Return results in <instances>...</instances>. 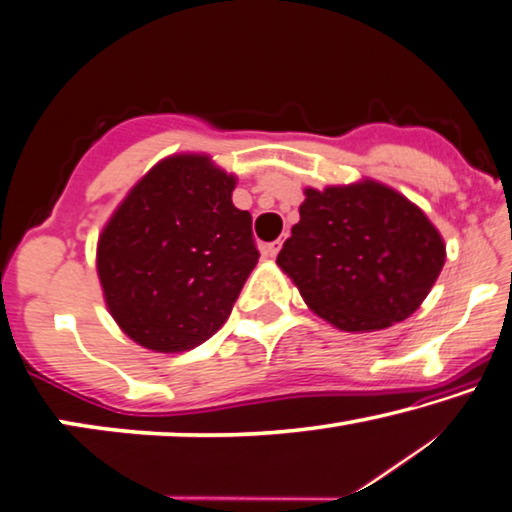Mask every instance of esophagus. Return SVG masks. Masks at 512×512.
Wrapping results in <instances>:
<instances>
[{
    "mask_svg": "<svg viewBox=\"0 0 512 512\" xmlns=\"http://www.w3.org/2000/svg\"><path fill=\"white\" fill-rule=\"evenodd\" d=\"M280 248H282V239H276V241L266 243L264 253H266V257H276L280 253Z\"/></svg>",
    "mask_w": 512,
    "mask_h": 512,
    "instance_id": "obj_1",
    "label": "esophagus"
}]
</instances>
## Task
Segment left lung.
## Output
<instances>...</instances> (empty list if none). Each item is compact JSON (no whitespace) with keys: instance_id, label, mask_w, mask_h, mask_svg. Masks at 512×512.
<instances>
[{"instance_id":"8db88e82","label":"left lung","mask_w":512,"mask_h":512,"mask_svg":"<svg viewBox=\"0 0 512 512\" xmlns=\"http://www.w3.org/2000/svg\"><path fill=\"white\" fill-rule=\"evenodd\" d=\"M303 195L276 264L305 305L347 333L414 315L446 262V243L423 209L375 179Z\"/></svg>"}]
</instances>
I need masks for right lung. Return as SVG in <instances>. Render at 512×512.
I'll return each mask as SVG.
<instances>
[{
  "label": "right lung",
  "instance_id": "add662e5",
  "mask_svg": "<svg viewBox=\"0 0 512 512\" xmlns=\"http://www.w3.org/2000/svg\"><path fill=\"white\" fill-rule=\"evenodd\" d=\"M236 177L207 154L151 167L105 223L96 271L110 315L160 354L188 352L230 317L259 253L253 218L234 207Z\"/></svg>",
  "mask_w": 512,
  "mask_h": 512
}]
</instances>
